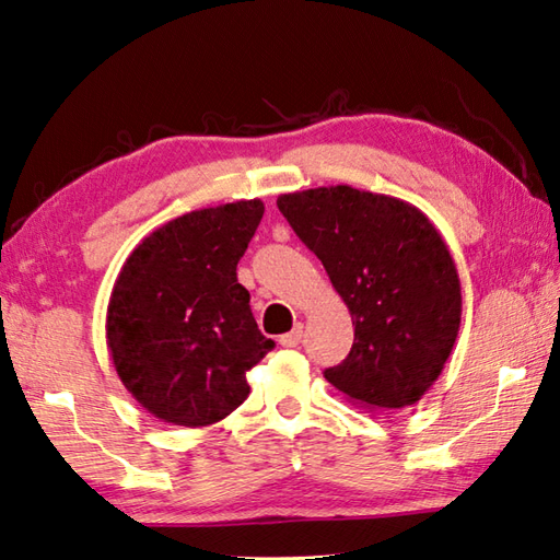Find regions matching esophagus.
I'll list each match as a JSON object with an SVG mask.
<instances>
[{
    "mask_svg": "<svg viewBox=\"0 0 560 560\" xmlns=\"http://www.w3.org/2000/svg\"><path fill=\"white\" fill-rule=\"evenodd\" d=\"M302 335H304V328L302 326H294L290 332L280 335V345L282 347H296L302 342Z\"/></svg>",
    "mask_w": 560,
    "mask_h": 560,
    "instance_id": "esophagus-1",
    "label": "esophagus"
}]
</instances>
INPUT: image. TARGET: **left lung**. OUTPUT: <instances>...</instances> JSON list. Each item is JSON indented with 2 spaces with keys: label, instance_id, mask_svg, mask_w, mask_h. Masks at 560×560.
<instances>
[{
  "label": "left lung",
  "instance_id": "left-lung-1",
  "mask_svg": "<svg viewBox=\"0 0 560 560\" xmlns=\"http://www.w3.org/2000/svg\"><path fill=\"white\" fill-rule=\"evenodd\" d=\"M278 208L350 308L354 345L326 369L328 383L369 409L419 402L448 362L463 316L441 232L402 198L347 184L282 194Z\"/></svg>",
  "mask_w": 560,
  "mask_h": 560
}]
</instances>
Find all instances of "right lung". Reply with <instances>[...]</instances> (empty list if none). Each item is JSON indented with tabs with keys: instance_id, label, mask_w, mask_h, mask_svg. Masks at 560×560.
Masks as SVG:
<instances>
[{
	"instance_id": "obj_1",
	"label": "right lung",
	"mask_w": 560,
	"mask_h": 560,
	"mask_svg": "<svg viewBox=\"0 0 560 560\" xmlns=\"http://www.w3.org/2000/svg\"><path fill=\"white\" fill-rule=\"evenodd\" d=\"M264 201L191 210L148 234L124 260L107 304V350L119 381L155 419L208 427L248 395L246 371L272 350L237 264Z\"/></svg>"
}]
</instances>
